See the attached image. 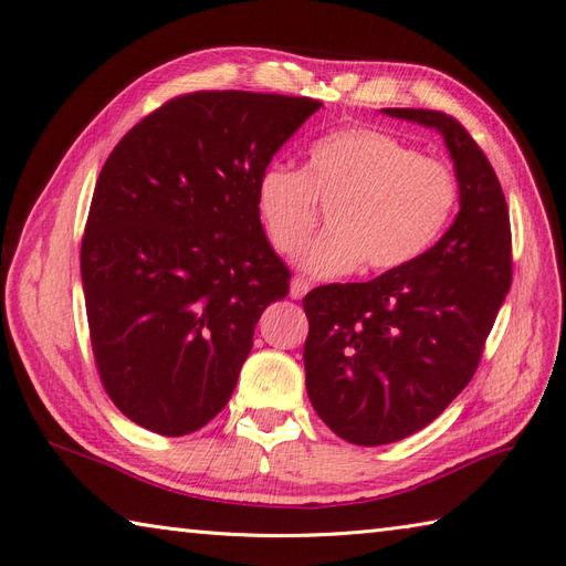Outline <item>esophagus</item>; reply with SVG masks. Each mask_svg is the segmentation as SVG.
Wrapping results in <instances>:
<instances>
[{
    "instance_id": "1",
    "label": "esophagus",
    "mask_w": 566,
    "mask_h": 566,
    "mask_svg": "<svg viewBox=\"0 0 566 566\" xmlns=\"http://www.w3.org/2000/svg\"><path fill=\"white\" fill-rule=\"evenodd\" d=\"M310 281H304V279H293V283H290V297L293 300H302L306 293H310Z\"/></svg>"
}]
</instances>
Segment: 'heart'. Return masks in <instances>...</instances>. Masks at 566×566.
<instances>
[{
    "label": "heart",
    "instance_id": "1",
    "mask_svg": "<svg viewBox=\"0 0 566 566\" xmlns=\"http://www.w3.org/2000/svg\"><path fill=\"white\" fill-rule=\"evenodd\" d=\"M254 200L269 243L281 254H295L306 243L318 205L325 208L328 231L297 262L316 279H335L358 264L387 273L416 262L449 227L458 179L391 134L349 127L316 139L302 172L266 165Z\"/></svg>",
    "mask_w": 566,
    "mask_h": 566
}]
</instances>
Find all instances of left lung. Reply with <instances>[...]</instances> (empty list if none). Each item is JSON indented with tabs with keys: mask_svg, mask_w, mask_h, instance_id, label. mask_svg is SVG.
<instances>
[{
	"mask_svg": "<svg viewBox=\"0 0 566 566\" xmlns=\"http://www.w3.org/2000/svg\"><path fill=\"white\" fill-rule=\"evenodd\" d=\"M434 127L455 167L460 212L416 262L304 297L306 394L356 447L416 434L468 387L512 283L507 202L484 150L441 111L382 108Z\"/></svg>",
	"mask_w": 566,
	"mask_h": 566,
	"instance_id": "1",
	"label": "left lung"
}]
</instances>
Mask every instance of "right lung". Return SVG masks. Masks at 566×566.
<instances>
[{
  "mask_svg": "<svg viewBox=\"0 0 566 566\" xmlns=\"http://www.w3.org/2000/svg\"><path fill=\"white\" fill-rule=\"evenodd\" d=\"M323 104L193 92L146 115L96 179L80 269L101 382L132 422L184 437L224 408L290 271L254 188Z\"/></svg>",
  "mask_w": 566,
  "mask_h": 566,
  "instance_id": "obj_1",
  "label": "right lung"
}]
</instances>
